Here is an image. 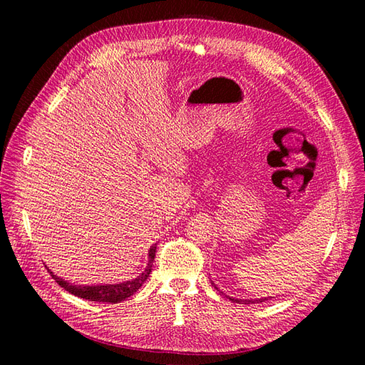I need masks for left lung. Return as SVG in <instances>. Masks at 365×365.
<instances>
[{
	"label": "left lung",
	"instance_id": "1",
	"mask_svg": "<svg viewBox=\"0 0 365 365\" xmlns=\"http://www.w3.org/2000/svg\"><path fill=\"white\" fill-rule=\"evenodd\" d=\"M213 286H215V289H217V286L215 284V283H212ZM219 291V289H217ZM220 294H224V292H220ZM227 298H230V300L231 302H235V303H239V304H252V303H263V302H267L268 300V298L267 297H264V298H259V300H252V298H251V300H247V298H245V300H240V298H233V297H228V295H225ZM271 298V297H269Z\"/></svg>",
	"mask_w": 365,
	"mask_h": 365
}]
</instances>
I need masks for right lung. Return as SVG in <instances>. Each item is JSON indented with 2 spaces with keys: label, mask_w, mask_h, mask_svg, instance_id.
<instances>
[{
  "label": "right lung",
  "mask_w": 365,
  "mask_h": 365,
  "mask_svg": "<svg viewBox=\"0 0 365 365\" xmlns=\"http://www.w3.org/2000/svg\"><path fill=\"white\" fill-rule=\"evenodd\" d=\"M155 251H157V245L150 247L149 250V262L146 269L143 271L137 279L134 280H128L123 283H117V284H94V286H85V284H74L70 283L67 280H63L58 275H54L50 269L48 272L51 274V277L56 280V283L63 288L65 291H68L70 294L85 298L88 302H102V303H120L126 300L128 297L134 295L141 286L145 283L149 277V274L152 271V264H153V259H155Z\"/></svg>",
  "instance_id": "add662e5"
}]
</instances>
